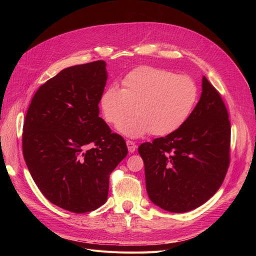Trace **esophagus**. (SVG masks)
Segmentation results:
<instances>
[{"label":"esophagus","mask_w":256,"mask_h":256,"mask_svg":"<svg viewBox=\"0 0 256 256\" xmlns=\"http://www.w3.org/2000/svg\"><path fill=\"white\" fill-rule=\"evenodd\" d=\"M126 144H127V147H128V150H129V152H136V144L134 143V142H132V141H130V140H128L127 142H126Z\"/></svg>","instance_id":"34e87169"}]
</instances>
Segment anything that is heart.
<instances>
[{"instance_id":"b5f03b06","label":"heart","mask_w":256,"mask_h":256,"mask_svg":"<svg viewBox=\"0 0 256 256\" xmlns=\"http://www.w3.org/2000/svg\"><path fill=\"white\" fill-rule=\"evenodd\" d=\"M122 88H108L100 98V109L106 122L118 125L131 138L150 132L164 136L180 129L194 111L200 90L188 76H177L164 69L142 66L128 72Z\"/></svg>"}]
</instances>
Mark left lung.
Returning a JSON list of instances; mask_svg holds the SVG:
<instances>
[{
	"mask_svg": "<svg viewBox=\"0 0 256 256\" xmlns=\"http://www.w3.org/2000/svg\"><path fill=\"white\" fill-rule=\"evenodd\" d=\"M230 122L206 76L190 118L174 132L138 146L152 202L171 212L203 205L218 191L230 166Z\"/></svg>",
	"mask_w": 256,
	"mask_h": 256,
	"instance_id": "left-lung-1",
	"label": "left lung"
}]
</instances>
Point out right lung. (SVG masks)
Segmentation results:
<instances>
[{"mask_svg": "<svg viewBox=\"0 0 256 256\" xmlns=\"http://www.w3.org/2000/svg\"><path fill=\"white\" fill-rule=\"evenodd\" d=\"M104 60L63 69L38 88L23 124L22 150L50 202L83 214L104 205L113 170L127 156L124 138L99 118Z\"/></svg>", "mask_w": 256, "mask_h": 256, "instance_id": "add662e5", "label": "right lung"}]
</instances>
